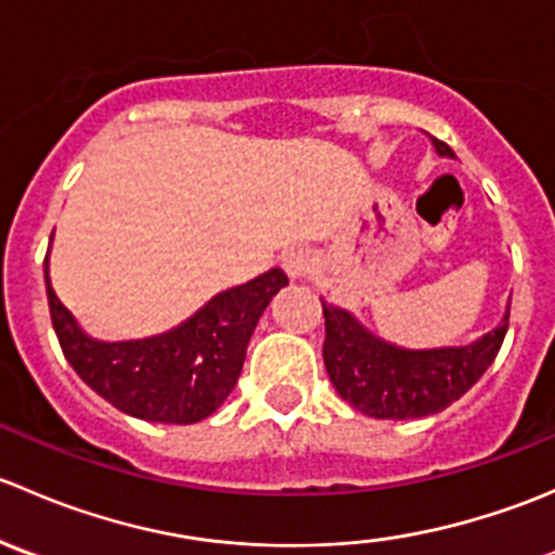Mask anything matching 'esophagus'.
Listing matches in <instances>:
<instances>
[{"label":"esophagus","mask_w":555,"mask_h":555,"mask_svg":"<svg viewBox=\"0 0 555 555\" xmlns=\"http://www.w3.org/2000/svg\"><path fill=\"white\" fill-rule=\"evenodd\" d=\"M282 268L287 271L289 279H300L306 276V273H311L313 268V255L309 249H304V246H298V249H289L282 255Z\"/></svg>","instance_id":"esophagus-1"}]
</instances>
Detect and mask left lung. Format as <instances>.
<instances>
[{"label":"left lung","mask_w":555,"mask_h":555,"mask_svg":"<svg viewBox=\"0 0 555 555\" xmlns=\"http://www.w3.org/2000/svg\"><path fill=\"white\" fill-rule=\"evenodd\" d=\"M440 158H456L446 142L433 139ZM324 309V367L335 391L349 405L373 418H422L446 411L453 400L473 389L489 371L507 333L505 317L467 346L443 349H402L378 338L351 311L322 300Z\"/></svg>","instance_id":"1"}]
</instances>
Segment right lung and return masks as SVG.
<instances>
[{
  "label": "right lung",
  "mask_w": 555,
  "mask_h": 555,
  "mask_svg": "<svg viewBox=\"0 0 555 555\" xmlns=\"http://www.w3.org/2000/svg\"><path fill=\"white\" fill-rule=\"evenodd\" d=\"M50 257V255H48ZM53 330L77 376L128 416L160 424H195L211 416L242 376L246 346L273 295L289 284L282 268L217 293L193 317L160 335L99 340L80 327L50 284Z\"/></svg>",
  "instance_id": "obj_1"
}]
</instances>
